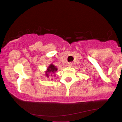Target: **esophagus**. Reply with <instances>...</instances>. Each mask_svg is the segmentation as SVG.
Returning a JSON list of instances; mask_svg holds the SVG:
<instances>
[{
    "label": "esophagus",
    "instance_id": "1",
    "mask_svg": "<svg viewBox=\"0 0 122 122\" xmlns=\"http://www.w3.org/2000/svg\"><path fill=\"white\" fill-rule=\"evenodd\" d=\"M73 65V62H69L68 64V66H70V67H71V66H72Z\"/></svg>",
    "mask_w": 122,
    "mask_h": 122
}]
</instances>
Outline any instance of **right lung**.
<instances>
[{
  "mask_svg": "<svg viewBox=\"0 0 122 122\" xmlns=\"http://www.w3.org/2000/svg\"><path fill=\"white\" fill-rule=\"evenodd\" d=\"M47 71L46 72V75L47 77H49V73H54L56 72V71H57V68H56L55 66H54L53 65H50L48 67V68H47ZM52 76V75H51Z\"/></svg>",
  "mask_w": 122,
  "mask_h": 122,
  "instance_id": "add662e5",
  "label": "right lung"
}]
</instances>
